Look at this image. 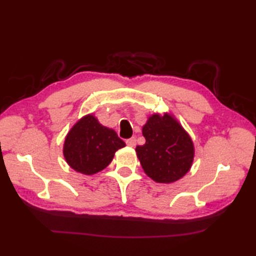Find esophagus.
Returning a JSON list of instances; mask_svg holds the SVG:
<instances>
[{
    "label": "esophagus",
    "instance_id": "esophagus-1",
    "mask_svg": "<svg viewBox=\"0 0 256 256\" xmlns=\"http://www.w3.org/2000/svg\"><path fill=\"white\" fill-rule=\"evenodd\" d=\"M126 145L128 146V148H134L135 145H136V140H135V138H131L126 140Z\"/></svg>",
    "mask_w": 256,
    "mask_h": 256
}]
</instances>
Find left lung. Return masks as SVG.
Returning a JSON list of instances; mask_svg holds the SVG:
<instances>
[{
  "label": "left lung",
  "instance_id": "obj_1",
  "mask_svg": "<svg viewBox=\"0 0 256 256\" xmlns=\"http://www.w3.org/2000/svg\"><path fill=\"white\" fill-rule=\"evenodd\" d=\"M142 133L146 142L136 146L135 152L150 178L172 184L190 170L194 157V142L172 114H152Z\"/></svg>",
  "mask_w": 256,
  "mask_h": 256
}]
</instances>
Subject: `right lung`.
<instances>
[{"label":"right lung","mask_w":256,"mask_h":256,"mask_svg":"<svg viewBox=\"0 0 256 256\" xmlns=\"http://www.w3.org/2000/svg\"><path fill=\"white\" fill-rule=\"evenodd\" d=\"M125 143L112 128L103 126L94 114H86L70 128L64 143L67 164L84 175L104 170Z\"/></svg>","instance_id":"1"}]
</instances>
